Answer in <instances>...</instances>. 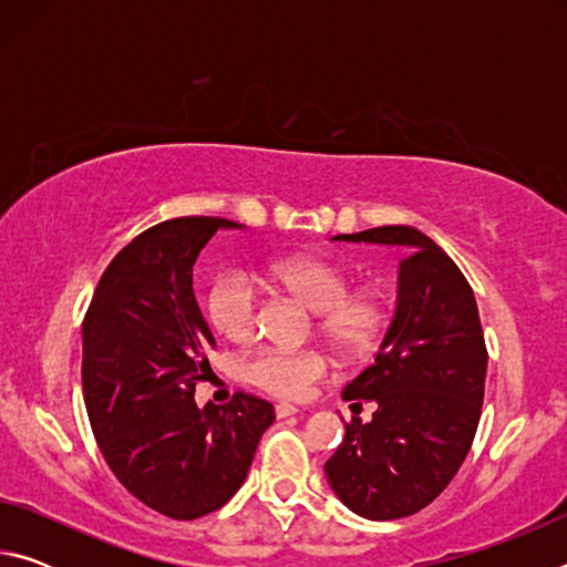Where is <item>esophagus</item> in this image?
<instances>
[{
	"instance_id": "34e87169",
	"label": "esophagus",
	"mask_w": 567,
	"mask_h": 567,
	"mask_svg": "<svg viewBox=\"0 0 567 567\" xmlns=\"http://www.w3.org/2000/svg\"><path fill=\"white\" fill-rule=\"evenodd\" d=\"M297 412H300V410H297L295 405H290V402H277V405H275V415L277 417H290V415H297Z\"/></svg>"
}]
</instances>
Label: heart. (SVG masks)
<instances>
[{"label": "heart", "instance_id": "b5f03b06", "mask_svg": "<svg viewBox=\"0 0 567 567\" xmlns=\"http://www.w3.org/2000/svg\"><path fill=\"white\" fill-rule=\"evenodd\" d=\"M267 280L297 297L315 312L320 338L344 358H362L375 350L388 324V300L372 287L350 290L352 277L342 265L318 255H292L267 265ZM207 315L229 342H247L257 334L262 297L245 272H229L207 295ZM330 360L318 350L265 348L245 362V378L255 388L282 400H302L328 378Z\"/></svg>", "mask_w": 567, "mask_h": 567}]
</instances>
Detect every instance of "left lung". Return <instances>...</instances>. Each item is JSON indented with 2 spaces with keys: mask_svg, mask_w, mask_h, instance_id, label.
Returning <instances> with one entry per match:
<instances>
[{
  "mask_svg": "<svg viewBox=\"0 0 567 567\" xmlns=\"http://www.w3.org/2000/svg\"><path fill=\"white\" fill-rule=\"evenodd\" d=\"M334 239L410 247L375 364L342 390L352 405L372 400L375 412L364 425L352 417L324 463L352 513L395 520L433 503L470 453L485 398L483 324L465 275L420 229L388 225Z\"/></svg>",
  "mask_w": 567,
  "mask_h": 567,
  "instance_id": "obj_1",
  "label": "left lung"
}]
</instances>
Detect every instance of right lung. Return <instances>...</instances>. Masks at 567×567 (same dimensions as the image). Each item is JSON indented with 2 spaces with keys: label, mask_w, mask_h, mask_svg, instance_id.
Here are the masks:
<instances>
[{
  "label": "right lung",
  "mask_w": 567,
  "mask_h": 567,
  "mask_svg": "<svg viewBox=\"0 0 567 567\" xmlns=\"http://www.w3.org/2000/svg\"><path fill=\"white\" fill-rule=\"evenodd\" d=\"M223 217H175L112 257L82 322V390L114 477L152 511L197 520L245 483L272 425L267 400L237 390L199 410L215 338L192 290V267Z\"/></svg>",
  "instance_id": "1"
}]
</instances>
